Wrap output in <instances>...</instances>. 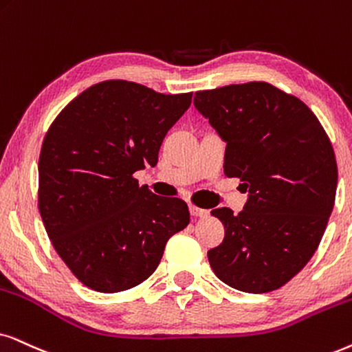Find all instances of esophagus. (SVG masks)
Instances as JSON below:
<instances>
[{
    "label": "esophagus",
    "instance_id": "esophagus-1",
    "mask_svg": "<svg viewBox=\"0 0 352 352\" xmlns=\"http://www.w3.org/2000/svg\"><path fill=\"white\" fill-rule=\"evenodd\" d=\"M190 212H191V216H195V217H203V216L208 214L206 209L195 206V204H190Z\"/></svg>",
    "mask_w": 352,
    "mask_h": 352
}]
</instances>
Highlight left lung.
<instances>
[{
	"mask_svg": "<svg viewBox=\"0 0 352 352\" xmlns=\"http://www.w3.org/2000/svg\"><path fill=\"white\" fill-rule=\"evenodd\" d=\"M195 107L226 146L224 173L248 191L245 208H217L226 229L208 252L212 271L237 291L261 294L291 281L317 250L333 211L335 153L304 102L268 82L198 91Z\"/></svg>",
	"mask_w": 352,
	"mask_h": 352,
	"instance_id": "obj_1",
	"label": "left lung"
}]
</instances>
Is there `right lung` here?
Listing matches in <instances>:
<instances>
[{
	"label": "right lung",
	"mask_w": 352,
	"mask_h": 352,
	"mask_svg": "<svg viewBox=\"0 0 352 352\" xmlns=\"http://www.w3.org/2000/svg\"><path fill=\"white\" fill-rule=\"evenodd\" d=\"M130 81L81 92L48 128L38 159V211L53 247L84 286L122 292L154 273L188 206L140 186L167 131L191 104Z\"/></svg>",
	"instance_id": "1"
}]
</instances>
